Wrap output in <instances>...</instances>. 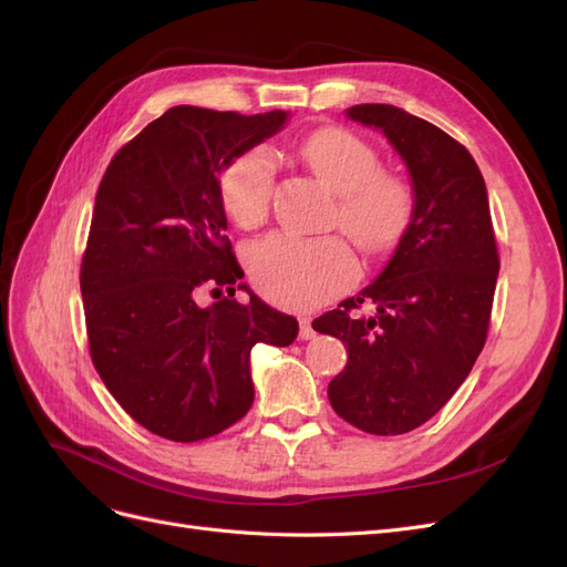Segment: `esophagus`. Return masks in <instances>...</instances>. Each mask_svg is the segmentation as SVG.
I'll use <instances>...</instances> for the list:
<instances>
[{
  "mask_svg": "<svg viewBox=\"0 0 567 567\" xmlns=\"http://www.w3.org/2000/svg\"><path fill=\"white\" fill-rule=\"evenodd\" d=\"M300 338H302V340H310V338H315V329H312V319H307V317H300Z\"/></svg>",
  "mask_w": 567,
  "mask_h": 567,
  "instance_id": "obj_1",
  "label": "esophagus"
}]
</instances>
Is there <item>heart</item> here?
<instances>
[{"instance_id":"heart-1","label":"heart","mask_w":567,"mask_h":567,"mask_svg":"<svg viewBox=\"0 0 567 567\" xmlns=\"http://www.w3.org/2000/svg\"><path fill=\"white\" fill-rule=\"evenodd\" d=\"M302 158L338 194L333 221L364 252H383L404 236L414 217V188L394 169L379 167V153L342 127H321L302 142ZM274 188L267 148L236 156L219 179V196L238 227L262 225ZM250 279L271 302L312 310L357 279V260L340 236L305 238L277 231L248 250Z\"/></svg>"}]
</instances>
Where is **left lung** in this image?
Instances as JSON below:
<instances>
[{"label": "left lung", "instance_id": "left-lung-1", "mask_svg": "<svg viewBox=\"0 0 567 567\" xmlns=\"http://www.w3.org/2000/svg\"><path fill=\"white\" fill-rule=\"evenodd\" d=\"M348 117L379 127L404 158L414 217L381 277L312 326L348 348L329 383L336 414L371 435H402L450 402L485 348L499 252L466 146L398 106L362 104Z\"/></svg>", "mask_w": 567, "mask_h": 567}]
</instances>
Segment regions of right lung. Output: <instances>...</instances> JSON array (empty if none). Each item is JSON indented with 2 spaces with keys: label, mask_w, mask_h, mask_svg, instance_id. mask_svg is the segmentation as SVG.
<instances>
[{
  "label": "right lung",
  "mask_w": 567,
  "mask_h": 567,
  "mask_svg": "<svg viewBox=\"0 0 567 567\" xmlns=\"http://www.w3.org/2000/svg\"><path fill=\"white\" fill-rule=\"evenodd\" d=\"M286 111L241 115L175 106L120 148L99 184L80 290L101 381L153 435L198 442L252 404L255 342L286 348L298 321L271 310L244 279L219 196L236 156L286 123ZM203 287H227L210 308Z\"/></svg>",
  "instance_id": "add662e5"
}]
</instances>
